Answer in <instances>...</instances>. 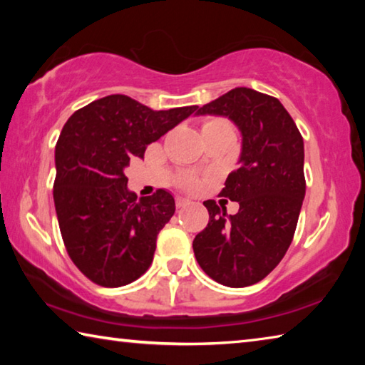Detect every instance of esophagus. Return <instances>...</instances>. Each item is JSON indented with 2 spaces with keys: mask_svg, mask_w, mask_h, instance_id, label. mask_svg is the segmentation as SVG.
I'll list each match as a JSON object with an SVG mask.
<instances>
[{
  "mask_svg": "<svg viewBox=\"0 0 365 365\" xmlns=\"http://www.w3.org/2000/svg\"><path fill=\"white\" fill-rule=\"evenodd\" d=\"M177 207L178 209H183V207H187V206H190L191 205V201L190 200H187V197H183V196H177Z\"/></svg>",
  "mask_w": 365,
  "mask_h": 365,
  "instance_id": "34e87169",
  "label": "esophagus"
}]
</instances>
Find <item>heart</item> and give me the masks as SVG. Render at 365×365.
<instances>
[{"label":"heart","instance_id":"obj_1","mask_svg":"<svg viewBox=\"0 0 365 365\" xmlns=\"http://www.w3.org/2000/svg\"><path fill=\"white\" fill-rule=\"evenodd\" d=\"M217 122H224V120H217V119H214V120H209L207 123H217ZM207 123H206V125H207ZM195 185H196V182H195V180H188V182H187V187H190V188H193Z\"/></svg>","mask_w":365,"mask_h":365}]
</instances>
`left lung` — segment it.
I'll return each mask as SVG.
<instances>
[{
  "label": "left lung",
  "mask_w": 365,
  "mask_h": 365,
  "mask_svg": "<svg viewBox=\"0 0 365 365\" xmlns=\"http://www.w3.org/2000/svg\"><path fill=\"white\" fill-rule=\"evenodd\" d=\"M196 115L228 117L242 133L238 169L220 191L240 209L228 215L214 200L205 201L209 224L193 240L196 261L220 285H255L292 245L306 195L304 141L277 98L246 86L205 104Z\"/></svg>",
  "instance_id": "obj_1"
}]
</instances>
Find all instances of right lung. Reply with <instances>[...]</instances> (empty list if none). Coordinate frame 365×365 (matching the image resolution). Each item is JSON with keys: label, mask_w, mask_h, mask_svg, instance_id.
Listing matches in <instances>:
<instances>
[{"label": "right lung", "mask_w": 365, "mask_h": 365, "mask_svg": "<svg viewBox=\"0 0 365 365\" xmlns=\"http://www.w3.org/2000/svg\"><path fill=\"white\" fill-rule=\"evenodd\" d=\"M196 109L153 110L125 95H109L66 122L54 153V207L66 250L91 282L123 287L150 269L175 201L165 190L138 201L127 188L125 168Z\"/></svg>", "instance_id": "1"}]
</instances>
